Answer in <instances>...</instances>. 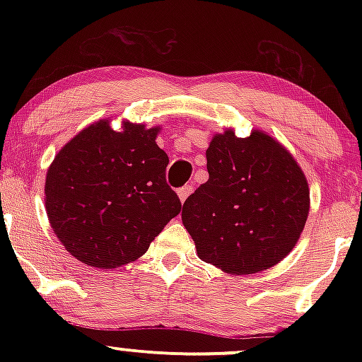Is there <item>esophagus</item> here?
<instances>
[{
    "label": "esophagus",
    "instance_id": "obj_1",
    "mask_svg": "<svg viewBox=\"0 0 362 362\" xmlns=\"http://www.w3.org/2000/svg\"><path fill=\"white\" fill-rule=\"evenodd\" d=\"M192 190H194V187L190 185V184H189V185H184V187H180V189L177 190V194H178V199H180V201L184 202L185 199L189 197V195H190V192H192Z\"/></svg>",
    "mask_w": 362,
    "mask_h": 362
}]
</instances>
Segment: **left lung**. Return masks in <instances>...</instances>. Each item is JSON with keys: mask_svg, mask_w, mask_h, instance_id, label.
I'll return each instance as SVG.
<instances>
[{"mask_svg": "<svg viewBox=\"0 0 362 362\" xmlns=\"http://www.w3.org/2000/svg\"><path fill=\"white\" fill-rule=\"evenodd\" d=\"M209 180L190 194L182 223L199 259L236 276L279 264L300 240L310 211L305 173L262 131L216 134L206 151Z\"/></svg>", "mask_w": 362, "mask_h": 362, "instance_id": "8db88e82", "label": "left lung"}]
</instances>
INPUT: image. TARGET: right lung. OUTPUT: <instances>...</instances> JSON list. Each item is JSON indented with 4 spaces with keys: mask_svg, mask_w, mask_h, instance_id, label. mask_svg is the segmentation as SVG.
<instances>
[{
    "mask_svg": "<svg viewBox=\"0 0 362 362\" xmlns=\"http://www.w3.org/2000/svg\"><path fill=\"white\" fill-rule=\"evenodd\" d=\"M160 127L98 120L57 153L45 177V211L62 247L83 264L114 269L139 259L180 213L165 178Z\"/></svg>",
    "mask_w": 362,
    "mask_h": 362,
    "instance_id": "add662e5",
    "label": "right lung"
}]
</instances>
